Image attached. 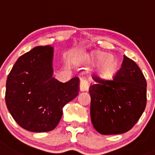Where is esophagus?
<instances>
[{
  "mask_svg": "<svg viewBox=\"0 0 155 155\" xmlns=\"http://www.w3.org/2000/svg\"><path fill=\"white\" fill-rule=\"evenodd\" d=\"M88 81H87L85 78H82V79H80V91H86L88 90Z\"/></svg>",
  "mask_w": 155,
  "mask_h": 155,
  "instance_id": "esophagus-1",
  "label": "esophagus"
}]
</instances>
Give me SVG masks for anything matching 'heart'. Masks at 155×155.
Wrapping results in <instances>:
<instances>
[{
  "instance_id": "heart-1",
  "label": "heart",
  "mask_w": 155,
  "mask_h": 155,
  "mask_svg": "<svg viewBox=\"0 0 155 155\" xmlns=\"http://www.w3.org/2000/svg\"><path fill=\"white\" fill-rule=\"evenodd\" d=\"M105 53L103 52H98L95 54V60H101L105 57ZM116 60L112 56H106L104 60L102 61L101 64H100V71L103 75H109L113 73L114 69L116 68Z\"/></svg>"
}]
</instances>
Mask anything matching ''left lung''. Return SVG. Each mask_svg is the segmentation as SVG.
Here are the masks:
<instances>
[{"mask_svg":"<svg viewBox=\"0 0 155 155\" xmlns=\"http://www.w3.org/2000/svg\"><path fill=\"white\" fill-rule=\"evenodd\" d=\"M91 85V119L99 134H123L130 130L147 105V81L139 67L123 56L112 80L93 78Z\"/></svg>","mask_w":155,"mask_h":155,"instance_id":"8db88e82","label":"left lung"}]
</instances>
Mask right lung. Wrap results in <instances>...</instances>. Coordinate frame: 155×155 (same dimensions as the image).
I'll return each mask as SVG.
<instances>
[{"mask_svg": "<svg viewBox=\"0 0 155 155\" xmlns=\"http://www.w3.org/2000/svg\"><path fill=\"white\" fill-rule=\"evenodd\" d=\"M52 60L51 46L34 48L19 57L7 78L8 111L21 127L29 131L55 129L63 107L79 94V78L61 83L52 76Z\"/></svg>", "mask_w": 155, "mask_h": 155, "instance_id": "right-lung-1", "label": "right lung"}]
</instances>
